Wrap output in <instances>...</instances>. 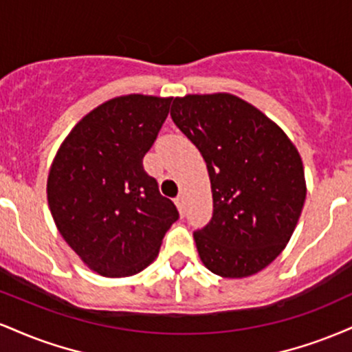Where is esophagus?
I'll return each mask as SVG.
<instances>
[{
  "mask_svg": "<svg viewBox=\"0 0 352 352\" xmlns=\"http://www.w3.org/2000/svg\"><path fill=\"white\" fill-rule=\"evenodd\" d=\"M175 205H177V208H179L180 215H185V200H184V197H182V195L177 197Z\"/></svg>",
  "mask_w": 352,
  "mask_h": 352,
  "instance_id": "34e87169",
  "label": "esophagus"
}]
</instances>
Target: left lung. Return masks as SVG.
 Here are the masks:
<instances>
[{
	"instance_id": "8db88e82",
	"label": "left lung",
	"mask_w": 352,
	"mask_h": 352,
	"mask_svg": "<svg viewBox=\"0 0 352 352\" xmlns=\"http://www.w3.org/2000/svg\"><path fill=\"white\" fill-rule=\"evenodd\" d=\"M170 116L207 164L213 217L193 233L212 273L246 278L288 245L306 200L296 145L253 104L228 92L175 98Z\"/></svg>"
}]
</instances>
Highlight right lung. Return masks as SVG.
<instances>
[{"label":"right lung","instance_id":"add662e5","mask_svg":"<svg viewBox=\"0 0 352 352\" xmlns=\"http://www.w3.org/2000/svg\"><path fill=\"white\" fill-rule=\"evenodd\" d=\"M170 102L144 94L109 99L72 127L52 159L46 193L56 228L102 276L147 268L179 218L142 165Z\"/></svg>","mask_w":352,"mask_h":352}]
</instances>
